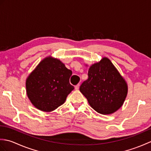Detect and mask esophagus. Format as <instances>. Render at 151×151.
<instances>
[{
    "label": "esophagus",
    "mask_w": 151,
    "mask_h": 151,
    "mask_svg": "<svg viewBox=\"0 0 151 151\" xmlns=\"http://www.w3.org/2000/svg\"><path fill=\"white\" fill-rule=\"evenodd\" d=\"M79 87H80V85H79V84H77V85L75 86V89H76V90H78V89H79Z\"/></svg>",
    "instance_id": "34e87169"
}]
</instances>
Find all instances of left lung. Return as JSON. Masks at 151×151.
<instances>
[{
    "instance_id": "left-lung-1",
    "label": "left lung",
    "mask_w": 151,
    "mask_h": 151,
    "mask_svg": "<svg viewBox=\"0 0 151 151\" xmlns=\"http://www.w3.org/2000/svg\"><path fill=\"white\" fill-rule=\"evenodd\" d=\"M80 91L92 108L99 114L108 115L123 104L128 86L114 64L104 57L89 67L88 78L81 84Z\"/></svg>"
}]
</instances>
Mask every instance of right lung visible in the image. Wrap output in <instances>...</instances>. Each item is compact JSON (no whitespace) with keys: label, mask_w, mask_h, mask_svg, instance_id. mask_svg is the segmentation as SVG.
<instances>
[{"label":"right lung","mask_w":151,"mask_h":151,"mask_svg":"<svg viewBox=\"0 0 151 151\" xmlns=\"http://www.w3.org/2000/svg\"><path fill=\"white\" fill-rule=\"evenodd\" d=\"M72 71L58 59L47 57L38 64L26 81L28 99L35 107L52 111L65 102L74 89L69 78Z\"/></svg>","instance_id":"obj_1"}]
</instances>
